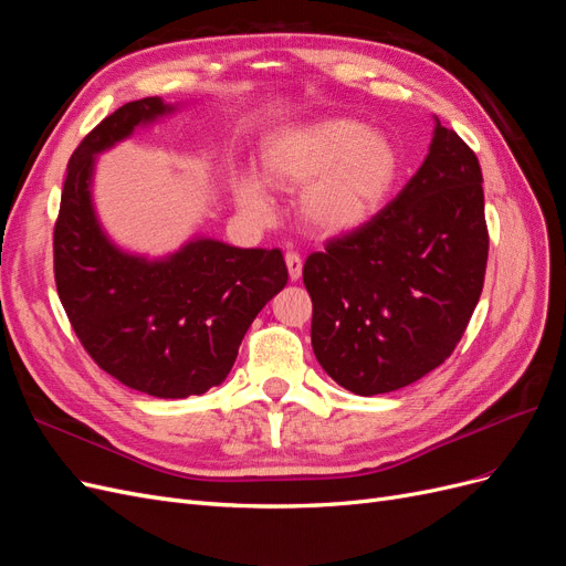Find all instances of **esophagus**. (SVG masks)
<instances>
[{
	"mask_svg": "<svg viewBox=\"0 0 566 566\" xmlns=\"http://www.w3.org/2000/svg\"><path fill=\"white\" fill-rule=\"evenodd\" d=\"M285 264H287L290 281H297L302 276V256L297 252H285Z\"/></svg>",
	"mask_w": 566,
	"mask_h": 566,
	"instance_id": "esophagus-1",
	"label": "esophagus"
}]
</instances>
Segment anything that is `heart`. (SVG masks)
Returning <instances> with one entry per match:
<instances>
[{
  "label": "heart",
  "instance_id": "1",
  "mask_svg": "<svg viewBox=\"0 0 566 566\" xmlns=\"http://www.w3.org/2000/svg\"><path fill=\"white\" fill-rule=\"evenodd\" d=\"M266 181L302 191L300 212L325 235L356 231L380 212L399 175V153L387 136L345 117L285 129L262 156ZM238 200L252 217L271 212L266 186L245 177Z\"/></svg>",
  "mask_w": 566,
  "mask_h": 566
}]
</instances>
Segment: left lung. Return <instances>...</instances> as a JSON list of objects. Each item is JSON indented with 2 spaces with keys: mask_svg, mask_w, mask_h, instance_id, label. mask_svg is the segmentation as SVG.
Here are the masks:
<instances>
[{
  "mask_svg": "<svg viewBox=\"0 0 566 566\" xmlns=\"http://www.w3.org/2000/svg\"><path fill=\"white\" fill-rule=\"evenodd\" d=\"M482 167L437 119L424 163L364 227L306 256L312 347L358 397L401 389L441 366L484 287Z\"/></svg>",
  "mask_w": 566,
  "mask_h": 566,
  "instance_id": "8db88e82",
  "label": "left lung"
}]
</instances>
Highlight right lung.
<instances>
[{
	"instance_id": "obj_1",
	"label": "right lung",
	"mask_w": 566,
	"mask_h": 566,
	"mask_svg": "<svg viewBox=\"0 0 566 566\" xmlns=\"http://www.w3.org/2000/svg\"><path fill=\"white\" fill-rule=\"evenodd\" d=\"M160 96L132 101L75 148L54 227V276L82 347L115 380L158 399H186L227 380L262 306L285 287L279 248L193 238L163 260L119 250L92 202L101 150L172 113Z\"/></svg>"
}]
</instances>
